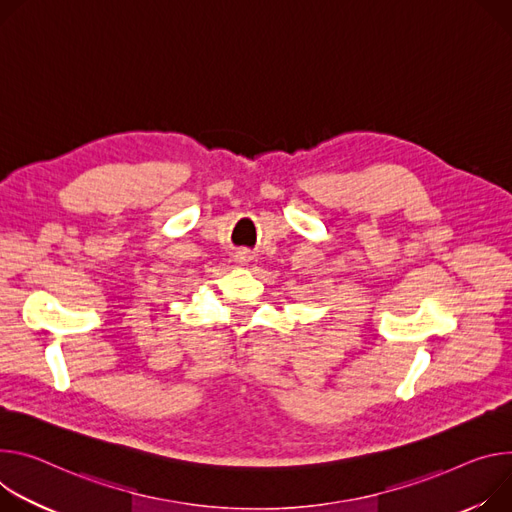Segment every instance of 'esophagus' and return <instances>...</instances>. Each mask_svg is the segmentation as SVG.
<instances>
[{"label":"esophagus","mask_w":512,"mask_h":512,"mask_svg":"<svg viewBox=\"0 0 512 512\" xmlns=\"http://www.w3.org/2000/svg\"><path fill=\"white\" fill-rule=\"evenodd\" d=\"M235 261H237V265H239V267H247V265L251 263V255H249V251H247V249H241V251H237V255H235Z\"/></svg>","instance_id":"34e87169"}]
</instances>
